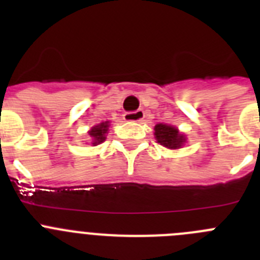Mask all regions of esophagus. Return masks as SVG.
<instances>
[{
  "instance_id": "obj_1",
  "label": "esophagus",
  "mask_w": 260,
  "mask_h": 260,
  "mask_svg": "<svg viewBox=\"0 0 260 260\" xmlns=\"http://www.w3.org/2000/svg\"><path fill=\"white\" fill-rule=\"evenodd\" d=\"M144 118V112L142 109H138L135 112H127L123 114V119L127 122H138Z\"/></svg>"
}]
</instances>
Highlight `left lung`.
<instances>
[{"instance_id": "left-lung-1", "label": "left lung", "mask_w": 260, "mask_h": 260, "mask_svg": "<svg viewBox=\"0 0 260 260\" xmlns=\"http://www.w3.org/2000/svg\"><path fill=\"white\" fill-rule=\"evenodd\" d=\"M155 138L157 143L164 146L169 150H178L182 148L186 143V135L181 133L176 126L168 125V123H157L153 127Z\"/></svg>"}]
</instances>
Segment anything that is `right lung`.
I'll return each instance as SVG.
<instances>
[{"instance_id": "add662e5", "label": "right lung", "mask_w": 260, "mask_h": 260, "mask_svg": "<svg viewBox=\"0 0 260 260\" xmlns=\"http://www.w3.org/2000/svg\"><path fill=\"white\" fill-rule=\"evenodd\" d=\"M109 121H105V122L99 123V125H95L93 127H91V130L88 132L89 138H91V142L89 144L92 146H98V144H102L103 142L107 139L108 132H109Z\"/></svg>"}]
</instances>
